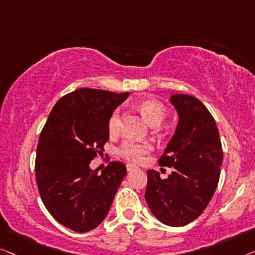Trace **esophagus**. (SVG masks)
Returning a JSON list of instances; mask_svg holds the SVG:
<instances>
[{
    "label": "esophagus",
    "instance_id": "obj_1",
    "mask_svg": "<svg viewBox=\"0 0 255 255\" xmlns=\"http://www.w3.org/2000/svg\"><path fill=\"white\" fill-rule=\"evenodd\" d=\"M126 167H127V171H134V170H138V167L136 166V165H134V164H127L126 165Z\"/></svg>",
    "mask_w": 255,
    "mask_h": 255
}]
</instances>
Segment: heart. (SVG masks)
Listing matches in <instances>:
<instances>
[{
  "mask_svg": "<svg viewBox=\"0 0 255 255\" xmlns=\"http://www.w3.org/2000/svg\"><path fill=\"white\" fill-rule=\"evenodd\" d=\"M138 110L143 117L152 126H158L166 117V107L163 103L156 99H143L137 104ZM121 113L120 110H114L107 121V129L111 135H116L120 129ZM153 144L149 141H135V139H126L119 146V155L125 159L132 163H139L144 159L145 155L152 151Z\"/></svg>",
  "mask_w": 255,
  "mask_h": 255,
  "instance_id": "obj_1",
  "label": "heart"
}]
</instances>
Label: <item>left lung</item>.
Returning <instances> with one entry per match:
<instances>
[{
	"label": "left lung",
	"instance_id": "8db88e82",
	"mask_svg": "<svg viewBox=\"0 0 255 255\" xmlns=\"http://www.w3.org/2000/svg\"><path fill=\"white\" fill-rule=\"evenodd\" d=\"M178 127L158 164L173 167L167 179L149 170L145 201L151 213L170 227H184L210 202L220 180L223 150L213 116L195 97L173 95Z\"/></svg>",
	"mask_w": 255,
	"mask_h": 255
}]
</instances>
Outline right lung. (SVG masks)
Segmentation results:
<instances>
[{
    "instance_id": "right-lung-1",
    "label": "right lung",
    "mask_w": 255,
    "mask_h": 255,
    "mask_svg": "<svg viewBox=\"0 0 255 255\" xmlns=\"http://www.w3.org/2000/svg\"><path fill=\"white\" fill-rule=\"evenodd\" d=\"M128 96L77 89L57 100L40 132L34 164L39 194L49 214L70 230L98 227L127 173L117 160L102 174L90 163L103 155L110 137L107 121Z\"/></svg>"
}]
</instances>
